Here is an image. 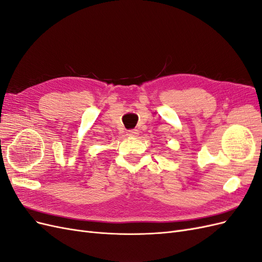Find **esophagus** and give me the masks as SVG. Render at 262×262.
<instances>
[{"mask_svg":"<svg viewBox=\"0 0 262 262\" xmlns=\"http://www.w3.org/2000/svg\"><path fill=\"white\" fill-rule=\"evenodd\" d=\"M128 136L129 137H138V134H139V130H137V129H132V130H129L128 132Z\"/></svg>","mask_w":262,"mask_h":262,"instance_id":"34e87169","label":"esophagus"}]
</instances>
